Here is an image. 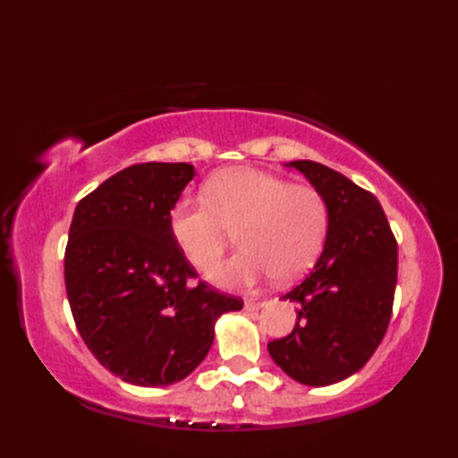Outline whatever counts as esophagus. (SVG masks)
<instances>
[{"label":"esophagus","mask_w":458,"mask_h":458,"mask_svg":"<svg viewBox=\"0 0 458 458\" xmlns=\"http://www.w3.org/2000/svg\"><path fill=\"white\" fill-rule=\"evenodd\" d=\"M266 305V301H256V299H248L244 303V309L246 310H258Z\"/></svg>","instance_id":"esophagus-1"}]
</instances>
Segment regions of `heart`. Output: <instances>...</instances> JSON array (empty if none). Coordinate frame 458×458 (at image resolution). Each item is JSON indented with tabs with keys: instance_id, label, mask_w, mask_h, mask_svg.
<instances>
[{
	"instance_id": "1",
	"label": "heart",
	"mask_w": 458,
	"mask_h": 458,
	"mask_svg": "<svg viewBox=\"0 0 458 458\" xmlns=\"http://www.w3.org/2000/svg\"><path fill=\"white\" fill-rule=\"evenodd\" d=\"M327 222V202L315 187L251 167L216 173L204 184V199L181 197L169 212L174 242L199 269L216 264L228 230L238 228L242 250L210 271L214 284L228 289L303 276L323 248Z\"/></svg>"
}]
</instances>
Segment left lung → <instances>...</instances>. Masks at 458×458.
Listing matches in <instances>:
<instances>
[{
    "label": "left lung",
    "mask_w": 458,
    "mask_h": 458,
    "mask_svg": "<svg viewBox=\"0 0 458 458\" xmlns=\"http://www.w3.org/2000/svg\"><path fill=\"white\" fill-rule=\"evenodd\" d=\"M323 194L328 222L313 271L284 299L297 303L291 335L267 344L295 382L330 386L356 374L390 325L397 284V244L372 192L315 161H291Z\"/></svg>",
    "instance_id": "1"
}]
</instances>
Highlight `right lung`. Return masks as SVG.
I'll list each match as a JSON object with an SVG mask.
<instances>
[{
	"label": "right lung",
	"instance_id": "add662e5",
	"mask_svg": "<svg viewBox=\"0 0 458 458\" xmlns=\"http://www.w3.org/2000/svg\"><path fill=\"white\" fill-rule=\"evenodd\" d=\"M189 163H141L76 204L64 284L76 328L96 360L123 382H181L208 354L214 323L244 307L199 281L169 228L192 181Z\"/></svg>",
	"mask_w": 458,
	"mask_h": 458
}]
</instances>
